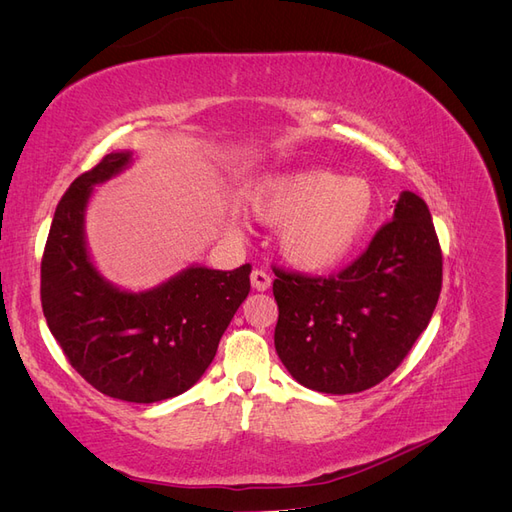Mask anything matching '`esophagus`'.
I'll use <instances>...</instances> for the list:
<instances>
[{
    "label": "esophagus",
    "instance_id": "obj_1",
    "mask_svg": "<svg viewBox=\"0 0 512 512\" xmlns=\"http://www.w3.org/2000/svg\"><path fill=\"white\" fill-rule=\"evenodd\" d=\"M252 286L256 290H267L271 286V277L262 269H254L252 271Z\"/></svg>",
    "mask_w": 512,
    "mask_h": 512
}]
</instances>
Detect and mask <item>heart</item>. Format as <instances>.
<instances>
[{"mask_svg":"<svg viewBox=\"0 0 512 512\" xmlns=\"http://www.w3.org/2000/svg\"><path fill=\"white\" fill-rule=\"evenodd\" d=\"M250 209L260 222L277 226V247L290 265L327 271L361 241L376 209V194L361 177L331 170H294L258 183Z\"/></svg>","mask_w":512,"mask_h":512,"instance_id":"obj_1","label":"heart"}]
</instances>
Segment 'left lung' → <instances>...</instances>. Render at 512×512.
Returning a JSON list of instances; mask_svg holds the SVG:
<instances>
[{"label":"left lung","mask_w":512,"mask_h":512,"mask_svg":"<svg viewBox=\"0 0 512 512\" xmlns=\"http://www.w3.org/2000/svg\"><path fill=\"white\" fill-rule=\"evenodd\" d=\"M275 350L307 389L352 395L389 378L431 320L442 250L429 207L404 192L365 252L327 277L273 267Z\"/></svg>","instance_id":"1"}]
</instances>
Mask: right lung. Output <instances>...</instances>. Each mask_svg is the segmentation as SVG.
Instances as JSON below:
<instances>
[{"label":"right lung","mask_w":512,"mask_h":512,"mask_svg":"<svg viewBox=\"0 0 512 512\" xmlns=\"http://www.w3.org/2000/svg\"><path fill=\"white\" fill-rule=\"evenodd\" d=\"M108 153L72 181L53 215L40 265L46 324L70 365L96 391L156 404L188 391L211 365L239 305L252 265L235 271L190 267L149 292H121L91 265L83 215L94 185L128 164Z\"/></svg>","instance_id":"obj_1"}]
</instances>
